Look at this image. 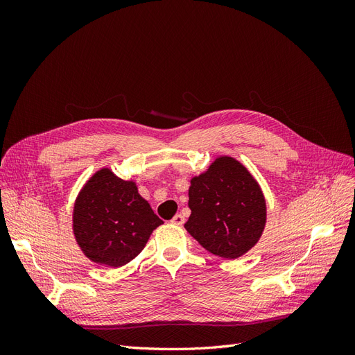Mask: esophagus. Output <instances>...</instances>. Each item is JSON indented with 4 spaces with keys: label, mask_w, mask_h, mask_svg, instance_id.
<instances>
[{
    "label": "esophagus",
    "mask_w": 355,
    "mask_h": 355,
    "mask_svg": "<svg viewBox=\"0 0 355 355\" xmlns=\"http://www.w3.org/2000/svg\"><path fill=\"white\" fill-rule=\"evenodd\" d=\"M171 223L173 225H178V227H182V225L185 223V218H184V214H180V213H178L176 216L170 220Z\"/></svg>",
    "instance_id": "34e87169"
}]
</instances>
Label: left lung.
I'll use <instances>...</instances> for the list:
<instances>
[{"label": "left lung", "mask_w": 355, "mask_h": 355, "mask_svg": "<svg viewBox=\"0 0 355 355\" xmlns=\"http://www.w3.org/2000/svg\"><path fill=\"white\" fill-rule=\"evenodd\" d=\"M191 216L185 230L210 253L237 259L259 241L266 202L256 179L240 161L218 157L191 179Z\"/></svg>", "instance_id": "left-lung-1"}]
</instances>
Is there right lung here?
Instances as JSON below:
<instances>
[{
    "label": "right lung",
    "mask_w": 355,
    "mask_h": 355,
    "mask_svg": "<svg viewBox=\"0 0 355 355\" xmlns=\"http://www.w3.org/2000/svg\"><path fill=\"white\" fill-rule=\"evenodd\" d=\"M161 223L135 182L110 168L96 171L73 204L75 240L90 261L105 266L120 268L135 259Z\"/></svg>",
    "instance_id": "obj_1"
}]
</instances>
